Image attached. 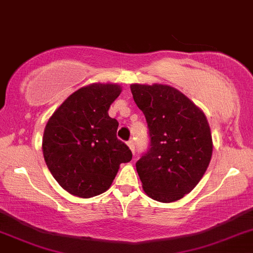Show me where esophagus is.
<instances>
[{
  "instance_id": "1",
  "label": "esophagus",
  "mask_w": 253,
  "mask_h": 253,
  "mask_svg": "<svg viewBox=\"0 0 253 253\" xmlns=\"http://www.w3.org/2000/svg\"><path fill=\"white\" fill-rule=\"evenodd\" d=\"M127 146H129V148L131 149L132 153H135V142H134V140L127 141Z\"/></svg>"
}]
</instances>
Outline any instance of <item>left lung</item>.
<instances>
[{"label": "left lung", "mask_w": 253, "mask_h": 253, "mask_svg": "<svg viewBox=\"0 0 253 253\" xmlns=\"http://www.w3.org/2000/svg\"><path fill=\"white\" fill-rule=\"evenodd\" d=\"M130 89L148 126L149 148L136 162L143 191L157 202H176L197 186L210 164L208 119L172 86L131 84Z\"/></svg>", "instance_id": "8db88e82"}]
</instances>
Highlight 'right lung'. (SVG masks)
I'll return each instance as SVG.
<instances>
[{
	"label": "right lung",
	"mask_w": 253,
	"mask_h": 253,
	"mask_svg": "<svg viewBox=\"0 0 253 253\" xmlns=\"http://www.w3.org/2000/svg\"><path fill=\"white\" fill-rule=\"evenodd\" d=\"M118 84L94 83L70 95L53 113L43 134L45 164L65 191L90 198L110 188L122 163L132 153L117 138L118 122L108 116Z\"/></svg>",
	"instance_id": "right-lung-1"
}]
</instances>
